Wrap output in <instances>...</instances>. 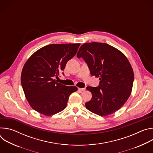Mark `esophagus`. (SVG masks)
Wrapping results in <instances>:
<instances>
[{"label":"esophagus","mask_w":153,"mask_h":153,"mask_svg":"<svg viewBox=\"0 0 153 153\" xmlns=\"http://www.w3.org/2000/svg\"><path fill=\"white\" fill-rule=\"evenodd\" d=\"M78 90L80 91H85L86 90L85 88H78Z\"/></svg>","instance_id":"obj_1"}]
</instances>
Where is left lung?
Here are the masks:
<instances>
[{
    "instance_id": "obj_1",
    "label": "left lung",
    "mask_w": 153,
    "mask_h": 153,
    "mask_svg": "<svg viewBox=\"0 0 153 153\" xmlns=\"http://www.w3.org/2000/svg\"><path fill=\"white\" fill-rule=\"evenodd\" d=\"M82 57L91 74L99 77V86H88L92 94L85 106L100 116L112 114L123 106L131 93L134 73L126 57L117 48L105 43L82 45L77 54Z\"/></svg>"
}]
</instances>
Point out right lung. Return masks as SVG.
Returning <instances> with one entry per match:
<instances>
[{
	"label": "right lung",
	"mask_w": 153,
	"mask_h": 153,
	"mask_svg": "<svg viewBox=\"0 0 153 153\" xmlns=\"http://www.w3.org/2000/svg\"><path fill=\"white\" fill-rule=\"evenodd\" d=\"M80 43L51 44L43 47L27 60L21 73V83L31 107L47 116L66 108L69 97L77 90L54 79L76 54Z\"/></svg>",
	"instance_id": "1"
}]
</instances>
